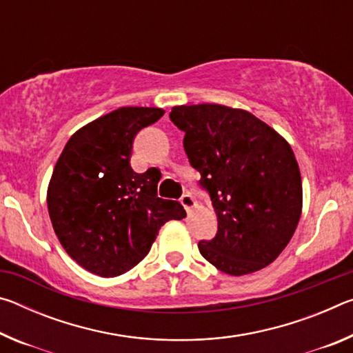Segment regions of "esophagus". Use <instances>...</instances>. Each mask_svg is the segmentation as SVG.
<instances>
[{"label":"esophagus","instance_id":"esophagus-1","mask_svg":"<svg viewBox=\"0 0 353 353\" xmlns=\"http://www.w3.org/2000/svg\"><path fill=\"white\" fill-rule=\"evenodd\" d=\"M181 202H182V205L185 207V210L187 212H191V208H193L194 205H196V201H194V198L191 194H183L182 198H181Z\"/></svg>","mask_w":353,"mask_h":353}]
</instances>
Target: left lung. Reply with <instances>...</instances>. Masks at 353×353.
I'll return each instance as SVG.
<instances>
[{
    "label": "left lung",
    "mask_w": 353,
    "mask_h": 353,
    "mask_svg": "<svg viewBox=\"0 0 353 353\" xmlns=\"http://www.w3.org/2000/svg\"><path fill=\"white\" fill-rule=\"evenodd\" d=\"M183 149L218 216L201 255L230 276L272 263L302 212V181L291 146L252 113L218 104L172 107Z\"/></svg>",
    "instance_id": "8db88e82"
}]
</instances>
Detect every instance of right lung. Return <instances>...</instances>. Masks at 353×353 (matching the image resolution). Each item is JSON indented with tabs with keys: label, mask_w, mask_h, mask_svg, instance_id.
<instances>
[{
	"label": "right lung",
	"mask_w": 353,
	"mask_h": 353,
	"mask_svg": "<svg viewBox=\"0 0 353 353\" xmlns=\"http://www.w3.org/2000/svg\"><path fill=\"white\" fill-rule=\"evenodd\" d=\"M165 110L119 107L71 137L48 187V212L59 241L83 270L115 277L145 259L166 221L187 216L181 202L162 199V172L130 166L139 130Z\"/></svg>",
	"instance_id": "obj_1"
}]
</instances>
